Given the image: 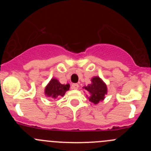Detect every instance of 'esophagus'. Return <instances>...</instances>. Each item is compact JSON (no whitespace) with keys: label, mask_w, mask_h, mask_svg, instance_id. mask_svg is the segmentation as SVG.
Masks as SVG:
<instances>
[{"label":"esophagus","mask_w":151,"mask_h":151,"mask_svg":"<svg viewBox=\"0 0 151 151\" xmlns=\"http://www.w3.org/2000/svg\"><path fill=\"white\" fill-rule=\"evenodd\" d=\"M79 88V85L77 83H74V84L71 85V88L74 90H77Z\"/></svg>","instance_id":"obj_1"}]
</instances>
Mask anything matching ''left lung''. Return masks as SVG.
I'll list each match as a JSON object with an SVG mask.
<instances>
[{
    "mask_svg": "<svg viewBox=\"0 0 151 151\" xmlns=\"http://www.w3.org/2000/svg\"><path fill=\"white\" fill-rule=\"evenodd\" d=\"M83 88L89 92L91 95L88 97L89 101L95 104H97L99 101H103L105 98V95L107 93L106 84L99 77H93L91 84L88 86H85Z\"/></svg>",
    "mask_w": 151,
    "mask_h": 151,
    "instance_id": "1",
    "label": "left lung"
}]
</instances>
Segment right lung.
Wrapping results in <instances>:
<instances>
[{
	"instance_id": "right-lung-1",
	"label": "right lung",
	"mask_w": 151,
	"mask_h": 151,
	"mask_svg": "<svg viewBox=\"0 0 151 151\" xmlns=\"http://www.w3.org/2000/svg\"><path fill=\"white\" fill-rule=\"evenodd\" d=\"M69 84L62 85L56 79L52 78L45 87V93L47 97L56 99L58 96H63L67 91L69 90Z\"/></svg>"
}]
</instances>
